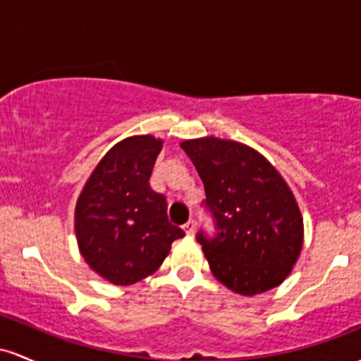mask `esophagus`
Instances as JSON below:
<instances>
[{"label":"esophagus","mask_w":361,"mask_h":361,"mask_svg":"<svg viewBox=\"0 0 361 361\" xmlns=\"http://www.w3.org/2000/svg\"><path fill=\"white\" fill-rule=\"evenodd\" d=\"M194 228H196V224H194V220H189L188 224L184 225V232L188 235H194Z\"/></svg>","instance_id":"obj_1"}]
</instances>
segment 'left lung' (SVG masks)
Segmentation results:
<instances>
[{
    "label": "left lung",
    "mask_w": 361,
    "mask_h": 361,
    "mask_svg": "<svg viewBox=\"0 0 361 361\" xmlns=\"http://www.w3.org/2000/svg\"><path fill=\"white\" fill-rule=\"evenodd\" d=\"M204 184V206L216 233H197L213 276L238 295L268 291L293 269L303 244V218L285 179L261 153L214 136L185 140Z\"/></svg>",
    "instance_id": "left-lung-1"
}]
</instances>
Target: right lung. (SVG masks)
I'll return each instance as SVG.
<instances>
[{"mask_svg":"<svg viewBox=\"0 0 361 361\" xmlns=\"http://www.w3.org/2000/svg\"><path fill=\"white\" fill-rule=\"evenodd\" d=\"M164 141L143 135L114 145L88 177L75 209V232L87 264L112 285L141 281L184 237L167 218L164 194L149 176Z\"/></svg>","mask_w":361,"mask_h":361,"instance_id":"add662e5","label":"right lung"}]
</instances>
